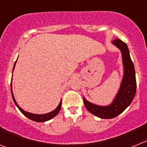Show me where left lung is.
Returning a JSON list of instances; mask_svg holds the SVG:
<instances>
[{"instance_id":"8db88e82","label":"left lung","mask_w":147,"mask_h":147,"mask_svg":"<svg viewBox=\"0 0 147 147\" xmlns=\"http://www.w3.org/2000/svg\"><path fill=\"white\" fill-rule=\"evenodd\" d=\"M121 49L124 67V75L119 92L113 102L108 106H99L87 101L83 98L85 106L89 112L101 119H113L119 116L131 103L136 91L135 69L130 57L127 45L119 39L113 42Z\"/></svg>"}]
</instances>
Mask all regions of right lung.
Masks as SVG:
<instances>
[{"label":"right lung","mask_w":147,"mask_h":147,"mask_svg":"<svg viewBox=\"0 0 147 147\" xmlns=\"http://www.w3.org/2000/svg\"><path fill=\"white\" fill-rule=\"evenodd\" d=\"M16 62V61L15 64H14V67H15ZM14 67H13V69H14ZM11 95H12L13 100V101H14V102H15L16 105L18 107V109L20 110V111H21V113H22L24 115V116H26L27 118H28V119H31V120L34 121H36V122L47 121L50 120L51 119H52V118H54L55 116H56L58 114V113H59V111H60L61 105H62V100H61V101L59 102V104L58 105L57 108L55 110H54L53 111L50 112V113H46V114H43V115H39V114H33V113H28V112L25 111H24L23 109H21V108H20L19 106H18V104H17L15 98H14V97H13V94L12 86H11Z\"/></svg>","instance_id":"1"}]
</instances>
